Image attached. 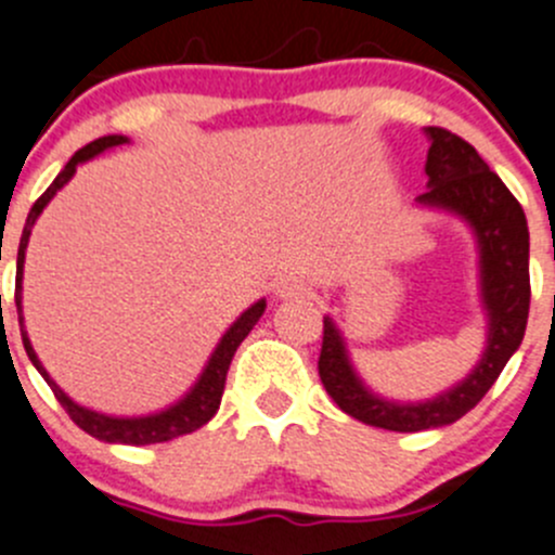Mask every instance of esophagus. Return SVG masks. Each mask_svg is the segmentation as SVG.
<instances>
[{
  "label": "esophagus",
  "mask_w": 555,
  "mask_h": 555,
  "mask_svg": "<svg viewBox=\"0 0 555 555\" xmlns=\"http://www.w3.org/2000/svg\"><path fill=\"white\" fill-rule=\"evenodd\" d=\"M275 294L280 299H299V296L307 294V283L299 275H283L278 280Z\"/></svg>",
  "instance_id": "1"
}]
</instances>
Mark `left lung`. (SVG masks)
<instances>
[{
    "label": "left lung",
    "instance_id": "obj_1",
    "mask_svg": "<svg viewBox=\"0 0 555 555\" xmlns=\"http://www.w3.org/2000/svg\"><path fill=\"white\" fill-rule=\"evenodd\" d=\"M431 147L426 156L429 191L418 202L459 212L475 229L480 243L482 305L488 310V348L464 383L424 404H397L366 391L350 366L343 337L332 318H323V343L318 375L343 413L361 424L388 431H424L456 424L496 383L499 372L518 350L529 321V227L496 172L477 156L475 147L453 131L429 126Z\"/></svg>",
    "mask_w": 555,
    "mask_h": 555
}]
</instances>
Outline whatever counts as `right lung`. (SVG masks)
<instances>
[{"mask_svg": "<svg viewBox=\"0 0 555 555\" xmlns=\"http://www.w3.org/2000/svg\"><path fill=\"white\" fill-rule=\"evenodd\" d=\"M124 142H126V137L109 134V137H99V140H93L86 147H80V151L75 153L73 158H69L67 167L59 172V178L53 180L51 185H48L46 194H42L40 199L35 202V207L29 210V218H26V227H24V234H21V245H18V264H15V307H18L21 337H24L26 356H29L31 364L37 366V372L46 377V383L51 386L53 397H56L59 404L67 410L69 418H73L75 424H78L80 429L86 431V435L96 437V440H102V442H124V446H153V442H167V440H175V437L191 435V431H196L199 426H205L207 421H210L212 415L218 413V408H221L223 386H227L229 364H232L234 353H237V348H240V343L248 337L250 328H254L256 321L261 318L267 301L264 299L256 301L254 307H248V310H245L243 315L234 321V326L229 328L227 334H223V339L218 343L216 353H212L210 361H207L205 372H202V377H199V383L191 388V393H185V399H180L175 408L164 410V413L145 415V418H109V415L93 413V410H86V408H80V404H75L73 399H69L67 393H64L62 388H59L56 383L51 380V375L46 372V366H42L40 359H37V353H35V348H31L29 337H26L24 315H21V280H24V256H26V245H29L31 227H35V221H37V216L42 212V207H46L48 202L53 199V194H56V191L62 189V185L67 183L69 178H73L75 169H78V164L89 162V158L96 156V153L107 151V147L124 145Z\"/></svg>", "mask_w": 555, "mask_h": 555, "instance_id": "add662e5", "label": "right lung"}]
</instances>
